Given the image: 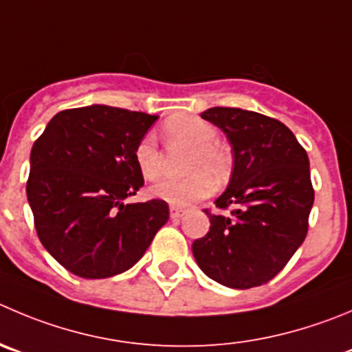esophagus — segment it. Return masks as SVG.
Returning <instances> with one entry per match:
<instances>
[{
  "mask_svg": "<svg viewBox=\"0 0 352 352\" xmlns=\"http://www.w3.org/2000/svg\"><path fill=\"white\" fill-rule=\"evenodd\" d=\"M169 212H170V217H173V219H179V217H182V216H185L186 210H185V209H182V207L170 206Z\"/></svg>",
  "mask_w": 352,
  "mask_h": 352,
  "instance_id": "obj_1",
  "label": "esophagus"
}]
</instances>
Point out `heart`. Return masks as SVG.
<instances>
[{
	"mask_svg": "<svg viewBox=\"0 0 352 352\" xmlns=\"http://www.w3.org/2000/svg\"><path fill=\"white\" fill-rule=\"evenodd\" d=\"M162 133L170 146H185L188 157L182 179H162L150 188V195L173 206H186L204 199L212 190V182H228L233 170V152L228 143L217 140L219 131L209 120L192 113H176L162 124ZM135 164L146 182L162 173V155L153 136L146 135L136 143Z\"/></svg>",
	"mask_w": 352,
	"mask_h": 352,
	"instance_id": "heart-1",
	"label": "heart"
}]
</instances>
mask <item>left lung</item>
Masks as SVG:
<instances>
[{
    "instance_id": "8db88e82",
    "label": "left lung",
    "mask_w": 352,
    "mask_h": 352,
    "mask_svg": "<svg viewBox=\"0 0 352 352\" xmlns=\"http://www.w3.org/2000/svg\"><path fill=\"white\" fill-rule=\"evenodd\" d=\"M202 119L232 143L233 173L216 200L210 228L193 242L200 270L230 289H252L273 280L304 242L314 202L309 159L294 133L252 110L212 107Z\"/></svg>"
}]
</instances>
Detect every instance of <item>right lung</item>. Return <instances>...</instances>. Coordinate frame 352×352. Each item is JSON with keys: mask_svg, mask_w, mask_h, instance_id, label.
Listing matches in <instances>:
<instances>
[{"mask_svg": "<svg viewBox=\"0 0 352 352\" xmlns=\"http://www.w3.org/2000/svg\"><path fill=\"white\" fill-rule=\"evenodd\" d=\"M157 116L91 105L67 109L31 150L28 200L43 247L81 278L135 266L169 219L160 199L124 204L143 186L135 146Z\"/></svg>", "mask_w": 352, "mask_h": 352, "instance_id": "right-lung-1", "label": "right lung"}]
</instances>
